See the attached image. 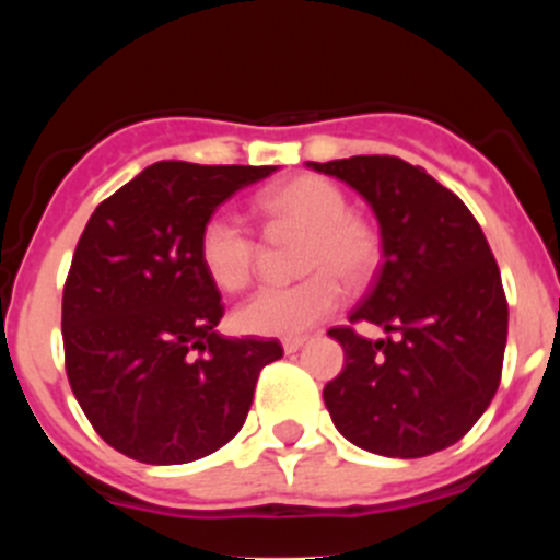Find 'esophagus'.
<instances>
[{
	"label": "esophagus",
	"instance_id": "34e87169",
	"mask_svg": "<svg viewBox=\"0 0 560 560\" xmlns=\"http://www.w3.org/2000/svg\"><path fill=\"white\" fill-rule=\"evenodd\" d=\"M303 343H306V338H303V336H292V338H284V341H281V347H284L287 354H292V352H298V349H301Z\"/></svg>",
	"mask_w": 560,
	"mask_h": 560
}]
</instances>
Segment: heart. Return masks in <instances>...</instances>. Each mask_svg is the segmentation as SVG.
I'll return each instance as SVG.
<instances>
[{"mask_svg":"<svg viewBox=\"0 0 560 560\" xmlns=\"http://www.w3.org/2000/svg\"><path fill=\"white\" fill-rule=\"evenodd\" d=\"M270 233L303 235L298 270L306 279L290 287H265L235 312V325L248 336L292 338L312 330L341 306V284L360 290L382 265V235L360 213L349 211L341 186L322 175H295L257 200ZM257 241L230 213L202 222L197 257L208 279L224 292L248 287L257 268Z\"/></svg>","mask_w":560,"mask_h":560,"instance_id":"heart-1","label":"heart"}]
</instances>
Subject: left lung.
Segmentation results:
<instances>
[{"instance_id": "obj_1", "label": "left lung", "mask_w": 560, "mask_h": 560, "mask_svg": "<svg viewBox=\"0 0 560 560\" xmlns=\"http://www.w3.org/2000/svg\"><path fill=\"white\" fill-rule=\"evenodd\" d=\"M369 200L385 262L349 322H374L371 341L352 325L327 330L343 347L327 382L332 425L358 447L425 457L460 442L501 382L506 306L499 265L466 202L398 156L308 162Z\"/></svg>"}]
</instances>
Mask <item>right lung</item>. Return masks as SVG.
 I'll list each match as a JSON object with an SVG mask.
<instances>
[{"label": "right lung", "mask_w": 560, "mask_h": 560, "mask_svg": "<svg viewBox=\"0 0 560 560\" xmlns=\"http://www.w3.org/2000/svg\"><path fill=\"white\" fill-rule=\"evenodd\" d=\"M273 165L156 162L89 219L61 298L65 369L94 431L154 466L217 453L246 422L276 338H224L197 257L208 217Z\"/></svg>", "instance_id": "right-lung-1"}]
</instances>
